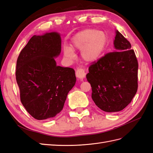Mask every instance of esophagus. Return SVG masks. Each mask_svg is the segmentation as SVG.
<instances>
[{"mask_svg": "<svg viewBox=\"0 0 153 153\" xmlns=\"http://www.w3.org/2000/svg\"><path fill=\"white\" fill-rule=\"evenodd\" d=\"M76 76L78 79H83L86 76L85 70L83 68H78L76 72Z\"/></svg>", "mask_w": 153, "mask_h": 153, "instance_id": "1", "label": "esophagus"}]
</instances>
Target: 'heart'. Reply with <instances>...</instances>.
I'll use <instances>...</instances> for the list:
<instances>
[{
    "instance_id": "b5f03b06",
    "label": "heart",
    "mask_w": 153,
    "mask_h": 153,
    "mask_svg": "<svg viewBox=\"0 0 153 153\" xmlns=\"http://www.w3.org/2000/svg\"><path fill=\"white\" fill-rule=\"evenodd\" d=\"M107 34L104 31L85 29L77 32L72 37L71 45L73 48L81 50V56L87 62L97 61L106 48ZM64 56L66 59L72 60L75 54L71 47L65 46Z\"/></svg>"
}]
</instances>
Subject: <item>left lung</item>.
<instances>
[{"mask_svg":"<svg viewBox=\"0 0 153 153\" xmlns=\"http://www.w3.org/2000/svg\"><path fill=\"white\" fill-rule=\"evenodd\" d=\"M114 45V52L93 62L87 74L94 102L111 113L126 107L138 90V63L131 43L117 30Z\"/></svg>","mask_w":153,"mask_h":153,"instance_id":"1","label":"left lung"}]
</instances>
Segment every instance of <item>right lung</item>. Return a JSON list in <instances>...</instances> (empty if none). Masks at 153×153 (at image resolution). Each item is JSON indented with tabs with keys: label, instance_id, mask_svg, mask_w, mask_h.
Returning a JSON list of instances; mask_svg holds the SVG:
<instances>
[{
	"label": "right lung",
	"instance_id": "obj_1",
	"mask_svg": "<svg viewBox=\"0 0 153 153\" xmlns=\"http://www.w3.org/2000/svg\"><path fill=\"white\" fill-rule=\"evenodd\" d=\"M61 50L60 35L46 33L33 36L18 57L15 76L21 101L36 120L51 118L59 114L76 83L73 68L56 65L54 58Z\"/></svg>",
	"mask_w": 153,
	"mask_h": 153
}]
</instances>
